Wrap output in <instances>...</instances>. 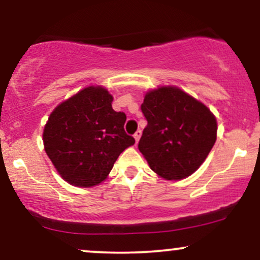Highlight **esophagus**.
I'll list each match as a JSON object with an SVG mask.
<instances>
[{"label": "esophagus", "instance_id": "esophagus-1", "mask_svg": "<svg viewBox=\"0 0 260 260\" xmlns=\"http://www.w3.org/2000/svg\"><path fill=\"white\" fill-rule=\"evenodd\" d=\"M140 136H142V131H137L136 133H134V139H136V143H138L139 142V139H140Z\"/></svg>", "mask_w": 260, "mask_h": 260}]
</instances>
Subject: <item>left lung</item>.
<instances>
[{"label": "left lung", "mask_w": 260, "mask_h": 260, "mask_svg": "<svg viewBox=\"0 0 260 260\" xmlns=\"http://www.w3.org/2000/svg\"><path fill=\"white\" fill-rule=\"evenodd\" d=\"M148 121L138 148L150 169L165 180H181L198 170L216 140L213 113L175 86L145 95L142 106Z\"/></svg>", "instance_id": "8db88e82"}]
</instances>
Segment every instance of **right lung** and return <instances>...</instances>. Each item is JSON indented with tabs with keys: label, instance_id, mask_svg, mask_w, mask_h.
Instances as JSON below:
<instances>
[{
	"label": "right lung",
	"instance_id": "add662e5",
	"mask_svg": "<svg viewBox=\"0 0 260 260\" xmlns=\"http://www.w3.org/2000/svg\"><path fill=\"white\" fill-rule=\"evenodd\" d=\"M105 88L89 86L53 110L44 128L47 156L73 186L92 187L107 177L134 138L124 132L126 113L112 109Z\"/></svg>",
	"mask_w": 260,
	"mask_h": 260
}]
</instances>
